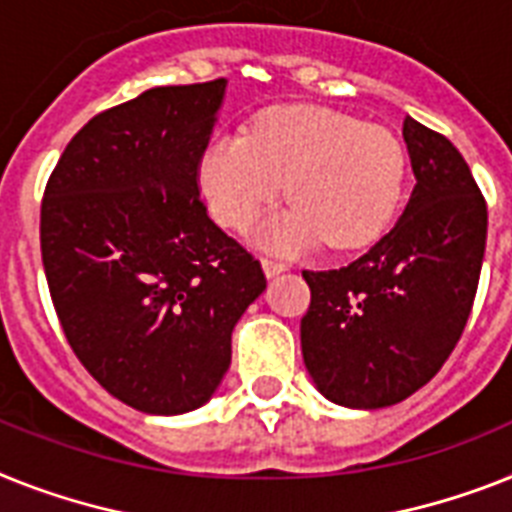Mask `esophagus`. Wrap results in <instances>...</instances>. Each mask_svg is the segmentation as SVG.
Here are the masks:
<instances>
[{"label": "esophagus", "mask_w": 512, "mask_h": 512, "mask_svg": "<svg viewBox=\"0 0 512 512\" xmlns=\"http://www.w3.org/2000/svg\"><path fill=\"white\" fill-rule=\"evenodd\" d=\"M261 269H264V274L266 277H277V274H282L287 269V264L285 261H277V259H269V256H266V259H261Z\"/></svg>", "instance_id": "1"}]
</instances>
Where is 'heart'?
<instances>
[{"label":"heart","mask_w":512,"mask_h":512,"mask_svg":"<svg viewBox=\"0 0 512 512\" xmlns=\"http://www.w3.org/2000/svg\"><path fill=\"white\" fill-rule=\"evenodd\" d=\"M403 143L392 130L306 104L266 109L251 135L219 133L198 162V185L217 222L246 230L282 196L295 201L266 227V243L298 251L327 240L369 246L387 230L405 185Z\"/></svg>","instance_id":"heart-1"}]
</instances>
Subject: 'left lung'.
Segmentation results:
<instances>
[{
  "label": "left lung",
  "mask_w": 512,
  "mask_h": 512,
  "mask_svg": "<svg viewBox=\"0 0 512 512\" xmlns=\"http://www.w3.org/2000/svg\"><path fill=\"white\" fill-rule=\"evenodd\" d=\"M413 193L403 217L353 264L303 272V363L324 398L387 408L442 369L474 306L487 204L445 135L405 117Z\"/></svg>",
  "instance_id": "left-lung-1"
}]
</instances>
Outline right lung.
I'll return each instance as SVG.
<instances>
[{"instance_id": "right-lung-1", "label": "right lung", "mask_w": 512, "mask_h": 512, "mask_svg": "<svg viewBox=\"0 0 512 512\" xmlns=\"http://www.w3.org/2000/svg\"><path fill=\"white\" fill-rule=\"evenodd\" d=\"M225 88H149L96 114L44 190L41 259L67 342L109 395L151 416L209 403L266 287L198 196Z\"/></svg>"}]
</instances>
